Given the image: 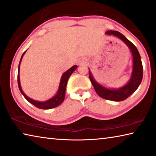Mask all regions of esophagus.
<instances>
[{
  "label": "esophagus",
  "instance_id": "1",
  "mask_svg": "<svg viewBox=\"0 0 156 156\" xmlns=\"http://www.w3.org/2000/svg\"><path fill=\"white\" fill-rule=\"evenodd\" d=\"M80 64H82V62H81V63H80Z\"/></svg>",
  "mask_w": 156,
  "mask_h": 156
}]
</instances>
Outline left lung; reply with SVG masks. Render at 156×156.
<instances>
[{"label": "left lung", "instance_id": "obj_1", "mask_svg": "<svg viewBox=\"0 0 156 156\" xmlns=\"http://www.w3.org/2000/svg\"><path fill=\"white\" fill-rule=\"evenodd\" d=\"M105 34H109V35H114L119 38L130 48L133 55V71L131 77H130L129 82L126 85H125L122 87L117 89V90L106 88L100 85L99 83H98L94 79L90 69H89L90 79L91 84L94 87L96 92L100 97L106 100L122 101L126 99L133 93H134L142 82L143 78V66L142 60H141L139 51L136 48V46L132 42H130L122 33H120L118 31L108 30L106 32Z\"/></svg>", "mask_w": 156, "mask_h": 156}]
</instances>
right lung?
<instances>
[{"instance_id": "add662e5", "label": "right lung", "mask_w": 156, "mask_h": 156, "mask_svg": "<svg viewBox=\"0 0 156 156\" xmlns=\"http://www.w3.org/2000/svg\"><path fill=\"white\" fill-rule=\"evenodd\" d=\"M26 53V51L24 52L22 55L20 62L19 64V69H18V76H17V80H18V86L19 88V90H20L21 93L23 94V96L25 97V98L30 102L32 104L34 105L35 107L39 108V109H43V110H48V109H51V108H54L57 107V106L60 105L63 102L64 100H65V91H66V84H67L68 79L70 77L71 74L73 73L74 71L76 70V68L78 67L76 65L73 66L72 67H71L67 71L63 73V75L62 76L61 80H60V86H59V89L58 92H57L56 94L53 96V98H51V99H49L46 101H44V102H40V101H34L32 98H29L28 96H27L25 94L23 93V90H22L21 84H20V77H19V70H20V63L21 62L22 58H23V56Z\"/></svg>"}]
</instances>
